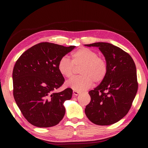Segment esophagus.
Listing matches in <instances>:
<instances>
[{"label":"esophagus","instance_id":"esophagus-1","mask_svg":"<svg viewBox=\"0 0 148 148\" xmlns=\"http://www.w3.org/2000/svg\"><path fill=\"white\" fill-rule=\"evenodd\" d=\"M73 94L74 96H77L79 95V94H80V92H78V91H76V90H74L73 91Z\"/></svg>","mask_w":148,"mask_h":148}]
</instances>
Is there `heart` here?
Masks as SVG:
<instances>
[{
  "label": "heart",
  "instance_id": "obj_1",
  "mask_svg": "<svg viewBox=\"0 0 148 148\" xmlns=\"http://www.w3.org/2000/svg\"><path fill=\"white\" fill-rule=\"evenodd\" d=\"M83 65L81 76L69 80L67 85L72 90L81 92L88 89L95 83L102 82L108 73V65L106 59L98 56L97 53L87 48H81L72 53V60L63 56L58 64V70L63 76L71 78L76 67Z\"/></svg>",
  "mask_w": 148,
  "mask_h": 148
}]
</instances>
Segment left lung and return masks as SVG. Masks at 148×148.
I'll use <instances>...</instances> for the list:
<instances>
[{
    "label": "left lung",
    "instance_id": "8db88e82",
    "mask_svg": "<svg viewBox=\"0 0 148 148\" xmlns=\"http://www.w3.org/2000/svg\"><path fill=\"white\" fill-rule=\"evenodd\" d=\"M85 46L98 47L108 63V73L101 83L90 90V102L85 114L98 125H109L120 120L131 108L138 89L136 64L130 55L107 42Z\"/></svg>",
    "mask_w": 148,
    "mask_h": 148
}]
</instances>
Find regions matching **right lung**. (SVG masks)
<instances>
[{
	"instance_id": "right-lung-1",
	"label": "right lung",
	"mask_w": 148,
	"mask_h": 148,
	"mask_svg": "<svg viewBox=\"0 0 148 148\" xmlns=\"http://www.w3.org/2000/svg\"><path fill=\"white\" fill-rule=\"evenodd\" d=\"M75 47L40 42L27 49L13 68V96L22 114L40 128L53 127L64 118V103L72 98V90L55 91L64 83L58 70L60 60Z\"/></svg>"
}]
</instances>
